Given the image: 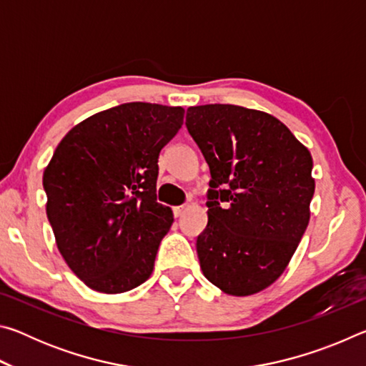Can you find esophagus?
Returning <instances> with one entry per match:
<instances>
[{
	"instance_id": "esophagus-1",
	"label": "esophagus",
	"mask_w": 366,
	"mask_h": 366,
	"mask_svg": "<svg viewBox=\"0 0 366 366\" xmlns=\"http://www.w3.org/2000/svg\"><path fill=\"white\" fill-rule=\"evenodd\" d=\"M184 212H185V207H184V205L172 208V213H174L176 218H179V216H182V214H184Z\"/></svg>"
}]
</instances>
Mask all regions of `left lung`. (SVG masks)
<instances>
[{
  "label": "left lung",
  "mask_w": 366,
  "mask_h": 366,
  "mask_svg": "<svg viewBox=\"0 0 366 366\" xmlns=\"http://www.w3.org/2000/svg\"><path fill=\"white\" fill-rule=\"evenodd\" d=\"M185 126L212 174L200 268L222 292L257 294L287 268L308 226L312 154L274 116L235 104L192 107Z\"/></svg>",
  "instance_id": "1"
}]
</instances>
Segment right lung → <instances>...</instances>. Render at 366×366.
I'll return each instance as SVG.
<instances>
[{
	"label": "right lung",
	"instance_id": "add662e5",
	"mask_svg": "<svg viewBox=\"0 0 366 366\" xmlns=\"http://www.w3.org/2000/svg\"><path fill=\"white\" fill-rule=\"evenodd\" d=\"M184 113L142 102L102 111L66 134L43 172L58 250L97 292H127L152 274L174 221L157 202L158 157Z\"/></svg>",
	"mask_w": 366,
	"mask_h": 366
}]
</instances>
